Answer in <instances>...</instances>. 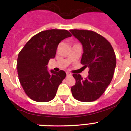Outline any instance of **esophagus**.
I'll use <instances>...</instances> for the list:
<instances>
[{
	"mask_svg": "<svg viewBox=\"0 0 131 131\" xmlns=\"http://www.w3.org/2000/svg\"><path fill=\"white\" fill-rule=\"evenodd\" d=\"M66 75H67V76H71V73H69V72H66Z\"/></svg>",
	"mask_w": 131,
	"mask_h": 131,
	"instance_id": "1",
	"label": "esophagus"
}]
</instances>
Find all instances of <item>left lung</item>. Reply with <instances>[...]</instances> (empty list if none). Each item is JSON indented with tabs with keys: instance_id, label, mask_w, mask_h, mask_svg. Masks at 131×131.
I'll list each match as a JSON object with an SVG mask.
<instances>
[{
	"instance_id": "8db88e82",
	"label": "left lung",
	"mask_w": 131,
	"mask_h": 131,
	"mask_svg": "<svg viewBox=\"0 0 131 131\" xmlns=\"http://www.w3.org/2000/svg\"><path fill=\"white\" fill-rule=\"evenodd\" d=\"M70 32L83 45L81 63L89 68V75L83 79L73 74L75 84L71 88L73 97L81 102H92L100 98L112 81L116 66V56L108 40L89 30L71 29Z\"/></svg>"
}]
</instances>
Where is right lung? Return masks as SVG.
Instances as JSON below:
<instances>
[{"mask_svg":"<svg viewBox=\"0 0 131 131\" xmlns=\"http://www.w3.org/2000/svg\"><path fill=\"white\" fill-rule=\"evenodd\" d=\"M65 29H50L36 34L18 54L17 69L24 92L31 99L46 102L54 99L59 85L66 78L63 70L48 72L49 60L55 58L58 45L71 37Z\"/></svg>","mask_w":131,"mask_h":131,"instance_id":"1","label":"right lung"}]
</instances>
